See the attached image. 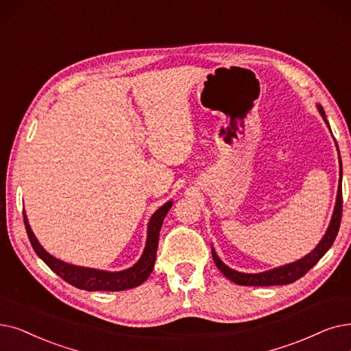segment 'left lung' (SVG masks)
<instances>
[{
    "mask_svg": "<svg viewBox=\"0 0 351 351\" xmlns=\"http://www.w3.org/2000/svg\"><path fill=\"white\" fill-rule=\"evenodd\" d=\"M318 112L322 113L326 125L330 129L328 121L326 119V113L323 110V108L319 104H317ZM340 158V156H339ZM341 212H343V193H341V159H340V180H339V191H337V199H336V206H334V212L332 217L330 221V225L327 228V231L323 237V239L318 242V245L306 256H302L301 260L287 264L278 268H274L265 272H258V274H245V272H238L232 268H230L228 265H225L219 256L217 255L215 250L212 248V256L213 261H215L217 267L219 268V271L223 274V276L231 280L232 282L238 284V285H252V287H269V285H285V284H291L294 281H297L298 278H301L324 256V254L330 250V247L332 245L334 239H336L337 234H339V228H340V222H341Z\"/></svg>",
    "mask_w": 351,
    "mask_h": 351,
    "instance_id": "left-lung-1",
    "label": "left lung"
}]
</instances>
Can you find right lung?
Masks as SVG:
<instances>
[{"mask_svg":"<svg viewBox=\"0 0 351 351\" xmlns=\"http://www.w3.org/2000/svg\"><path fill=\"white\" fill-rule=\"evenodd\" d=\"M171 208H172V202L169 201L163 206H160L154 215H152L147 223L146 245L141 260L133 267L123 271H116V272L73 265L58 260V258H54L53 255H50L47 251H45L41 247V243L37 241L36 235L32 231V228H29L25 212L23 215H24V223H25L28 239L32 242L36 254L57 274V276H60L64 281L74 285L75 288L86 289V291H123V289H130L141 285L150 276L156 260L160 228L166 213L169 212Z\"/></svg>","mask_w":351,"mask_h":351,"instance_id":"right-lung-1","label":"right lung"}]
</instances>
